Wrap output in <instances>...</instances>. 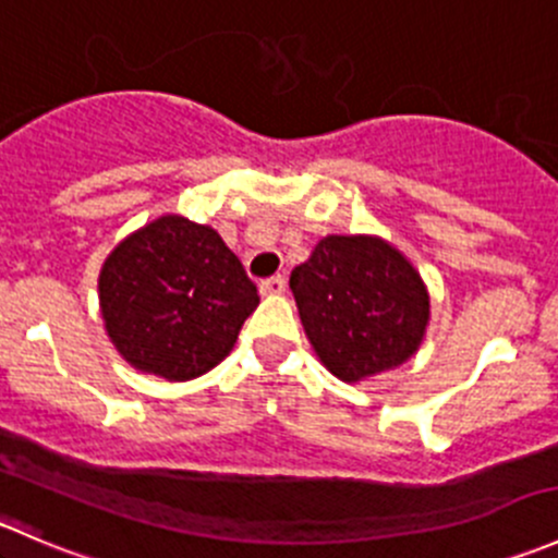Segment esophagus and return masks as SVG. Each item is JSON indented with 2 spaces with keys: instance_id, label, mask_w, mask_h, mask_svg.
Returning <instances> with one entry per match:
<instances>
[{
  "instance_id": "1",
  "label": "esophagus",
  "mask_w": 558,
  "mask_h": 558,
  "mask_svg": "<svg viewBox=\"0 0 558 558\" xmlns=\"http://www.w3.org/2000/svg\"><path fill=\"white\" fill-rule=\"evenodd\" d=\"M258 291H262L264 296L283 294V291H286V275H272V278L262 280V283H258Z\"/></svg>"
}]
</instances>
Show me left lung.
<instances>
[{
  "label": "left lung",
  "mask_w": 558,
  "mask_h": 558,
  "mask_svg": "<svg viewBox=\"0 0 558 558\" xmlns=\"http://www.w3.org/2000/svg\"><path fill=\"white\" fill-rule=\"evenodd\" d=\"M320 364L359 384L418 351L429 324V291L418 269L373 234H329L289 280Z\"/></svg>",
  "instance_id": "obj_1"
}]
</instances>
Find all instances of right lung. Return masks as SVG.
<instances>
[{"label": "right lung", "instance_id": "obj_1", "mask_svg": "<svg viewBox=\"0 0 558 558\" xmlns=\"http://www.w3.org/2000/svg\"><path fill=\"white\" fill-rule=\"evenodd\" d=\"M258 291L221 234L161 216L112 247L99 307L116 351L140 373L191 380L229 356Z\"/></svg>", "mask_w": 558, "mask_h": 558}]
</instances>
